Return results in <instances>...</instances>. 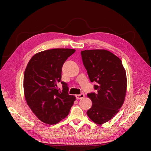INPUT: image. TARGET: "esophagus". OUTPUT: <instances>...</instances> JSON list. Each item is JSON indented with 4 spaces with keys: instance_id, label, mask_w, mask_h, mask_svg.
Wrapping results in <instances>:
<instances>
[{
    "instance_id": "34e87169",
    "label": "esophagus",
    "mask_w": 151,
    "mask_h": 151,
    "mask_svg": "<svg viewBox=\"0 0 151 151\" xmlns=\"http://www.w3.org/2000/svg\"><path fill=\"white\" fill-rule=\"evenodd\" d=\"M85 96L84 93H81L80 94H77L76 95V98L77 99H81L82 98H83Z\"/></svg>"
}]
</instances>
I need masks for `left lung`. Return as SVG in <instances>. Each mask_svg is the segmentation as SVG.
I'll use <instances>...</instances> for the list:
<instances>
[{
  "instance_id": "8db88e82",
  "label": "left lung",
  "mask_w": 151,
  "mask_h": 151,
  "mask_svg": "<svg viewBox=\"0 0 151 151\" xmlns=\"http://www.w3.org/2000/svg\"><path fill=\"white\" fill-rule=\"evenodd\" d=\"M82 60L91 82L96 83V92L88 94L93 102L87 111L90 119L99 125L110 120L124 102L127 76L120 59L105 50L81 51Z\"/></svg>"
}]
</instances>
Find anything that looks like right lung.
Returning a JSON list of instances; mask_svg holds the SVG:
<instances>
[{
  "mask_svg": "<svg viewBox=\"0 0 151 151\" xmlns=\"http://www.w3.org/2000/svg\"><path fill=\"white\" fill-rule=\"evenodd\" d=\"M74 49L55 48L36 53L28 63L24 75V91L28 106L41 121L54 125L65 118L76 100L61 81L62 69ZM61 82L63 89L58 88Z\"/></svg>",
  "mask_w": 151,
  "mask_h": 151,
  "instance_id": "add662e5",
  "label": "right lung"
}]
</instances>
